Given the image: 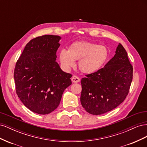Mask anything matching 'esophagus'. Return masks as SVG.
<instances>
[{"instance_id":"1","label":"esophagus","mask_w":147,"mask_h":147,"mask_svg":"<svg viewBox=\"0 0 147 147\" xmlns=\"http://www.w3.org/2000/svg\"><path fill=\"white\" fill-rule=\"evenodd\" d=\"M72 81L74 83H78L80 81V78L76 76V75H74V76H73L72 78Z\"/></svg>"}]
</instances>
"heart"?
<instances>
[{"instance_id":"1","label":"heart","mask_w":147,"mask_h":147,"mask_svg":"<svg viewBox=\"0 0 147 147\" xmlns=\"http://www.w3.org/2000/svg\"><path fill=\"white\" fill-rule=\"evenodd\" d=\"M109 56L107 48L86 41L75 42L69 46L68 50H61L59 57L64 67L69 69L78 61L80 70L84 74H91L99 70Z\"/></svg>"}]
</instances>
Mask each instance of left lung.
<instances>
[{
  "mask_svg": "<svg viewBox=\"0 0 147 147\" xmlns=\"http://www.w3.org/2000/svg\"><path fill=\"white\" fill-rule=\"evenodd\" d=\"M132 76L133 68L127 52L119 43L115 56L104 67L82 79L80 101L83 107L94 115L115 109L126 98Z\"/></svg>",
  "mask_w": 147,
  "mask_h": 147,
  "instance_id": "obj_1",
  "label": "left lung"
}]
</instances>
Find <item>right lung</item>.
<instances>
[{"label":"right lung","mask_w":147,"mask_h":147,"mask_svg":"<svg viewBox=\"0 0 147 147\" xmlns=\"http://www.w3.org/2000/svg\"><path fill=\"white\" fill-rule=\"evenodd\" d=\"M60 39L52 35L32 39L16 63V94L34 113L46 115L54 111L64 90L72 84V75L63 72L56 61Z\"/></svg>","instance_id":"right-lung-1"}]
</instances>
